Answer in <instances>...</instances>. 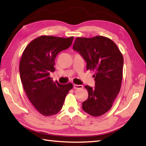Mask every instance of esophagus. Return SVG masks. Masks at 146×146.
<instances>
[{
	"label": "esophagus",
	"instance_id": "esophagus-1",
	"mask_svg": "<svg viewBox=\"0 0 146 146\" xmlns=\"http://www.w3.org/2000/svg\"><path fill=\"white\" fill-rule=\"evenodd\" d=\"M73 88L75 89V90H80V89L83 88V86L82 85H77V84H74Z\"/></svg>",
	"mask_w": 146,
	"mask_h": 146
}]
</instances>
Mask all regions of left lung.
<instances>
[{
	"label": "left lung",
	"mask_w": 146,
	"mask_h": 146,
	"mask_svg": "<svg viewBox=\"0 0 146 146\" xmlns=\"http://www.w3.org/2000/svg\"><path fill=\"white\" fill-rule=\"evenodd\" d=\"M73 49L86 61L87 70L95 72V88L85 86L88 98L82 109L93 117H99L111 108L120 90L123 56L114 42L103 36L76 38Z\"/></svg>",
	"instance_id": "obj_1"
}]
</instances>
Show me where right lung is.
I'll return each instance as SVG.
<instances>
[{"label": "right lung", "instance_id": "add662e5", "mask_svg": "<svg viewBox=\"0 0 146 146\" xmlns=\"http://www.w3.org/2000/svg\"><path fill=\"white\" fill-rule=\"evenodd\" d=\"M73 40V36H38L29 42L22 55L19 71L24 90L36 110L46 117L60 111L66 95L73 88L71 83L60 84L49 76L50 72L55 70L56 55L68 49Z\"/></svg>", "mask_w": 146, "mask_h": 146}]
</instances>
